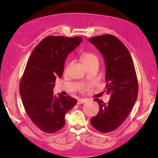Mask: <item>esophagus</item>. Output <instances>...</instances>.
Returning <instances> with one entry per match:
<instances>
[{
    "label": "esophagus",
    "mask_w": 158,
    "mask_h": 158,
    "mask_svg": "<svg viewBox=\"0 0 158 158\" xmlns=\"http://www.w3.org/2000/svg\"><path fill=\"white\" fill-rule=\"evenodd\" d=\"M88 102V99H80L78 100V104H82V103H84L85 102Z\"/></svg>",
    "instance_id": "esophagus-1"
}]
</instances>
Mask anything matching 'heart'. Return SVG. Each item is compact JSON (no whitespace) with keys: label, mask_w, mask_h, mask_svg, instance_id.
<instances>
[{"label":"heart","mask_w":158,"mask_h":158,"mask_svg":"<svg viewBox=\"0 0 158 158\" xmlns=\"http://www.w3.org/2000/svg\"><path fill=\"white\" fill-rule=\"evenodd\" d=\"M81 59H82L83 63L85 65L98 60L97 56L94 53H92V52H83V53L81 55ZM68 68L69 65H66L64 70H66L68 69Z\"/></svg>","instance_id":"heart-1"}]
</instances>
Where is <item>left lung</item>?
<instances>
[{
	"instance_id": "left-lung-1",
	"label": "left lung",
	"mask_w": 158,
	"mask_h": 158,
	"mask_svg": "<svg viewBox=\"0 0 158 158\" xmlns=\"http://www.w3.org/2000/svg\"><path fill=\"white\" fill-rule=\"evenodd\" d=\"M89 41L103 56L106 88L111 95L107 104L94 99L99 104V111L91 118V124L100 132H110L125 121L136 101L138 87L135 65L128 49L115 36L99 35Z\"/></svg>"
}]
</instances>
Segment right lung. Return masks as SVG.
<instances>
[{
    "mask_svg": "<svg viewBox=\"0 0 158 158\" xmlns=\"http://www.w3.org/2000/svg\"><path fill=\"white\" fill-rule=\"evenodd\" d=\"M82 41L81 37L49 36L33 49L20 84L23 107L34 125L41 131L53 133L65 125V114L77 103L70 96L53 94L57 76L63 74L70 52Z\"/></svg>",
    "mask_w": 158,
    "mask_h": 158,
    "instance_id": "add662e5",
    "label": "right lung"
}]
</instances>
